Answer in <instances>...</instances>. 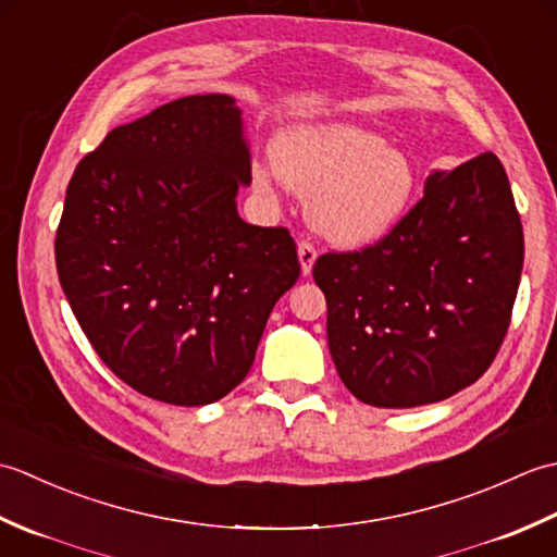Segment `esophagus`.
I'll use <instances>...</instances> for the list:
<instances>
[{"label": "esophagus", "mask_w": 557, "mask_h": 557, "mask_svg": "<svg viewBox=\"0 0 557 557\" xmlns=\"http://www.w3.org/2000/svg\"><path fill=\"white\" fill-rule=\"evenodd\" d=\"M297 251H299L301 272H304V275H311L313 263H315V256H318V253H315V248H313V244H309V242H299Z\"/></svg>", "instance_id": "34e87169"}]
</instances>
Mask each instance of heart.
Wrapping results in <instances>:
<instances>
[{"instance_id": "obj_1", "label": "heart", "mask_w": 557, "mask_h": 557, "mask_svg": "<svg viewBox=\"0 0 557 557\" xmlns=\"http://www.w3.org/2000/svg\"><path fill=\"white\" fill-rule=\"evenodd\" d=\"M272 164L253 162L251 184L260 196L277 188L309 196L306 218L327 242L369 246L405 218L419 174L405 150L354 124H297L272 144Z\"/></svg>"}]
</instances>
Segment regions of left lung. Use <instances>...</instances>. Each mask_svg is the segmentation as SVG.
<instances>
[{
  "label": "left lung",
  "instance_id": "1",
  "mask_svg": "<svg viewBox=\"0 0 557 557\" xmlns=\"http://www.w3.org/2000/svg\"><path fill=\"white\" fill-rule=\"evenodd\" d=\"M522 265V220L493 152L429 174L423 198L381 242L315 260L342 383L385 409L476 383L510 327Z\"/></svg>",
  "mask_w": 557,
  "mask_h": 557
}]
</instances>
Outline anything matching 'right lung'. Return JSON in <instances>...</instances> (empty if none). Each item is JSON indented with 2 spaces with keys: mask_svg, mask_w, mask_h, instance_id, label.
Segmentation results:
<instances>
[{
  "mask_svg": "<svg viewBox=\"0 0 557 557\" xmlns=\"http://www.w3.org/2000/svg\"><path fill=\"white\" fill-rule=\"evenodd\" d=\"M248 184L242 110L222 92L112 128L71 176L59 282L92 349L136 393L203 407L251 371L301 265L285 227L239 218Z\"/></svg>",
  "mask_w": 557,
  "mask_h": 557,
  "instance_id": "1",
  "label": "right lung"
}]
</instances>
